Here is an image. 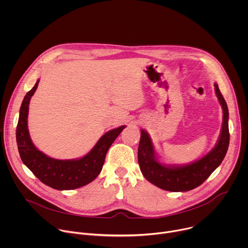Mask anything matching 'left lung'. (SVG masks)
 Listing matches in <instances>:
<instances>
[{
	"label": "left lung",
	"instance_id": "8db88e82",
	"mask_svg": "<svg viewBox=\"0 0 248 248\" xmlns=\"http://www.w3.org/2000/svg\"><path fill=\"white\" fill-rule=\"evenodd\" d=\"M214 86L223 108V125L216 146L203 158L186 166L163 165L157 159L149 134L141 129L138 164L144 178L154 186L172 192L188 191L202 185L221 165L230 143L229 110L218 84L214 83Z\"/></svg>",
	"mask_w": 248,
	"mask_h": 248
}]
</instances>
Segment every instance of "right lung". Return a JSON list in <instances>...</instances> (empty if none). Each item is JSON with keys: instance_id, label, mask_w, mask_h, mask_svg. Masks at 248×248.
Listing matches in <instances>:
<instances>
[{"instance_id": "right-lung-1", "label": "right lung", "mask_w": 248, "mask_h": 248, "mask_svg": "<svg viewBox=\"0 0 248 248\" xmlns=\"http://www.w3.org/2000/svg\"><path fill=\"white\" fill-rule=\"evenodd\" d=\"M39 80L26 93L19 110L16 126V143L23 164L44 185L58 189H76L93 182L100 173L106 154L125 125L106 132L84 157L76 160H58L48 157L32 143L27 126L29 102Z\"/></svg>"}]
</instances>
